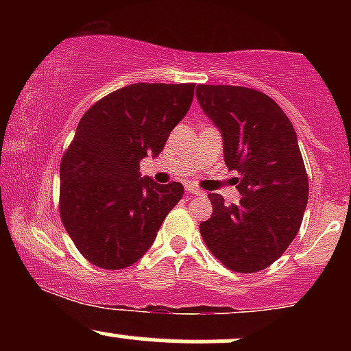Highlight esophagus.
I'll list each match as a JSON object with an SVG mask.
<instances>
[{
    "mask_svg": "<svg viewBox=\"0 0 351 351\" xmlns=\"http://www.w3.org/2000/svg\"><path fill=\"white\" fill-rule=\"evenodd\" d=\"M186 193H188V195H195V196H204V195H206V193L201 191V189L195 188V186H188Z\"/></svg>",
    "mask_w": 351,
    "mask_h": 351,
    "instance_id": "obj_1",
    "label": "esophagus"
}]
</instances>
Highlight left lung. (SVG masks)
Listing matches in <instances>:
<instances>
[{"instance_id": "obj_1", "label": "left lung", "mask_w": 351, "mask_h": 351, "mask_svg": "<svg viewBox=\"0 0 351 351\" xmlns=\"http://www.w3.org/2000/svg\"><path fill=\"white\" fill-rule=\"evenodd\" d=\"M196 97L223 135L224 163L241 175L236 183L243 195L237 204H226L209 193L213 215L199 232L228 269L263 271L291 245L307 206L308 178L297 134L264 92L201 84Z\"/></svg>"}]
</instances>
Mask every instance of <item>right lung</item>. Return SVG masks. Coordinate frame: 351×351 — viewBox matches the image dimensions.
<instances>
[{"label":"right lung","instance_id":"obj_1","mask_svg":"<svg viewBox=\"0 0 351 351\" xmlns=\"http://www.w3.org/2000/svg\"><path fill=\"white\" fill-rule=\"evenodd\" d=\"M195 84H132L82 115L60 162L59 213L84 257L125 269L150 249L183 184L140 176V160L156 156L186 115Z\"/></svg>","mask_w":351,"mask_h":351}]
</instances>
